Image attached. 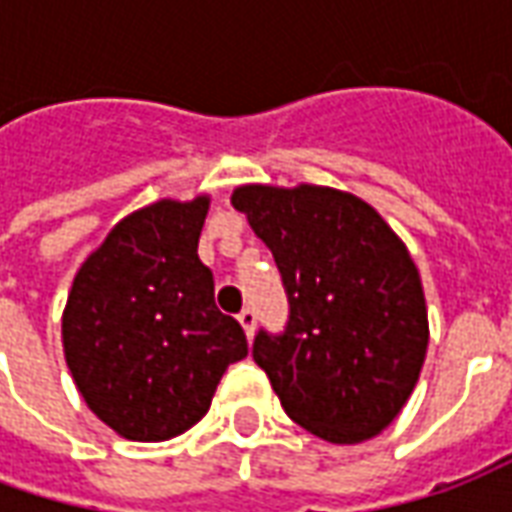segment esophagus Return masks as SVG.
Wrapping results in <instances>:
<instances>
[{
    "instance_id": "obj_1",
    "label": "esophagus",
    "mask_w": 512,
    "mask_h": 512,
    "mask_svg": "<svg viewBox=\"0 0 512 512\" xmlns=\"http://www.w3.org/2000/svg\"><path fill=\"white\" fill-rule=\"evenodd\" d=\"M238 323H241V326H244L246 337H249V340H252V334H255V323H257L255 310H252V307H244V310L238 312Z\"/></svg>"
}]
</instances>
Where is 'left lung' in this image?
Instances as JSON below:
<instances>
[{"label": "left lung", "mask_w": 512, "mask_h": 512, "mask_svg": "<svg viewBox=\"0 0 512 512\" xmlns=\"http://www.w3.org/2000/svg\"><path fill=\"white\" fill-rule=\"evenodd\" d=\"M230 202L288 290V329L252 345L285 414L332 444L378 436L428 354V307L406 244L373 205L332 186L244 183Z\"/></svg>", "instance_id": "8db88e82"}]
</instances>
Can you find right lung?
I'll use <instances>...</instances> for the list:
<instances>
[{"label":"right lung","instance_id":"obj_1","mask_svg":"<svg viewBox=\"0 0 512 512\" xmlns=\"http://www.w3.org/2000/svg\"><path fill=\"white\" fill-rule=\"evenodd\" d=\"M208 208L211 194H197L128 213L73 277L65 362L87 408L128 441H167L197 425L224 370L249 351L197 255Z\"/></svg>","mask_w":512,"mask_h":512}]
</instances>
